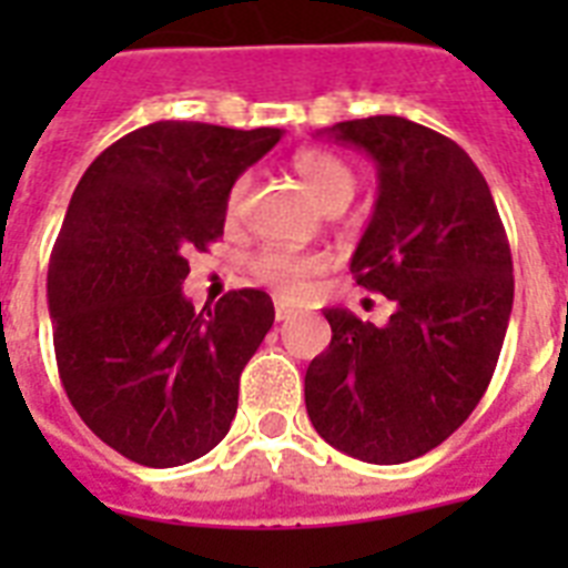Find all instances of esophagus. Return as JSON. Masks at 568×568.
<instances>
[{
	"label": "esophagus",
	"mask_w": 568,
	"mask_h": 568,
	"mask_svg": "<svg viewBox=\"0 0 568 568\" xmlns=\"http://www.w3.org/2000/svg\"><path fill=\"white\" fill-rule=\"evenodd\" d=\"M274 318H276V321L294 318V310H292V306H288V303L276 301V303H274Z\"/></svg>",
	"instance_id": "esophagus-1"
}]
</instances>
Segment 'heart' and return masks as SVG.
<instances>
[{"instance_id": "b5f03b06", "label": "heart", "mask_w": 568, "mask_h": 568, "mask_svg": "<svg viewBox=\"0 0 568 568\" xmlns=\"http://www.w3.org/2000/svg\"><path fill=\"white\" fill-rule=\"evenodd\" d=\"M294 171L303 180V185L315 194L324 209H342V205L354 196L356 191V176L338 155L318 150V146H303L294 153ZM250 194V176H239L232 182L230 194H226V214L239 217L244 209V200ZM327 267V258L321 253H297V250H283V247H265L258 250L250 271L256 276L258 283L271 285L274 292L294 297L301 294L310 280L321 274Z\"/></svg>"}]
</instances>
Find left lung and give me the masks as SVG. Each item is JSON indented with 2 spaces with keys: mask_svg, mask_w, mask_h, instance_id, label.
<instances>
[{
  "mask_svg": "<svg viewBox=\"0 0 568 568\" xmlns=\"http://www.w3.org/2000/svg\"><path fill=\"white\" fill-rule=\"evenodd\" d=\"M329 135L377 164L351 271L395 312L374 327L324 310L333 342L310 363L306 413L333 448L395 466L442 445L484 397L513 310L510 241L484 173L450 138L392 114Z\"/></svg>",
  "mask_w": 568,
  "mask_h": 568,
  "instance_id": "1",
  "label": "left lung"
}]
</instances>
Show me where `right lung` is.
Segmentation results:
<instances>
[{
	"instance_id": "right-lung-1",
	"label": "right lung",
	"mask_w": 568,
	"mask_h": 568,
	"mask_svg": "<svg viewBox=\"0 0 568 568\" xmlns=\"http://www.w3.org/2000/svg\"><path fill=\"white\" fill-rule=\"evenodd\" d=\"M280 135L159 120L102 150L75 185L47 276L58 374L82 422L132 463H191L235 418L274 303L239 288L196 312L182 283L191 253L223 235L232 182Z\"/></svg>"
}]
</instances>
